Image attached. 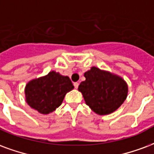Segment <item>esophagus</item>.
<instances>
[{
	"instance_id": "obj_1",
	"label": "esophagus",
	"mask_w": 154,
	"mask_h": 154,
	"mask_svg": "<svg viewBox=\"0 0 154 154\" xmlns=\"http://www.w3.org/2000/svg\"><path fill=\"white\" fill-rule=\"evenodd\" d=\"M74 87H75V88L76 89H77L78 88V86H79V83L78 82H74Z\"/></svg>"
}]
</instances>
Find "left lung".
I'll list each match as a JSON object with an SVG mask.
<instances>
[{"label": "left lung", "mask_w": 154, "mask_h": 154, "mask_svg": "<svg viewBox=\"0 0 154 154\" xmlns=\"http://www.w3.org/2000/svg\"><path fill=\"white\" fill-rule=\"evenodd\" d=\"M78 86L86 103L100 115L109 114L120 107L127 96V85L121 77L92 67L85 72Z\"/></svg>", "instance_id": "1"}]
</instances>
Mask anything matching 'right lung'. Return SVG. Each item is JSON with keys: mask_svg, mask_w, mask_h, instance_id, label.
<instances>
[{"mask_svg": "<svg viewBox=\"0 0 154 154\" xmlns=\"http://www.w3.org/2000/svg\"><path fill=\"white\" fill-rule=\"evenodd\" d=\"M73 88L69 77L52 71L27 84L26 100L31 108L42 114H48L61 105L65 94Z\"/></svg>", "mask_w": 154, "mask_h": 154, "instance_id": "obj_1", "label": "right lung"}]
</instances>
